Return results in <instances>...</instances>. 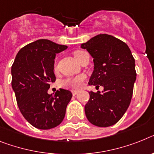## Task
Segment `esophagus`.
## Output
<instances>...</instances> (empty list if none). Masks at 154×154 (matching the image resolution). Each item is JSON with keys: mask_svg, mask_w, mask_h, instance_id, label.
<instances>
[{"mask_svg": "<svg viewBox=\"0 0 154 154\" xmlns=\"http://www.w3.org/2000/svg\"><path fill=\"white\" fill-rule=\"evenodd\" d=\"M73 95H76L78 93V91H73Z\"/></svg>", "mask_w": 154, "mask_h": 154, "instance_id": "1", "label": "esophagus"}]
</instances>
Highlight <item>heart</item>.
Segmentation results:
<instances>
[{
  "label": "heart",
  "mask_w": 154,
  "mask_h": 154,
  "mask_svg": "<svg viewBox=\"0 0 154 154\" xmlns=\"http://www.w3.org/2000/svg\"><path fill=\"white\" fill-rule=\"evenodd\" d=\"M86 53H87L86 51H82V50H76V51H73V56L77 61L80 62ZM55 69H56V66H55ZM84 80H85V77L82 76V75L76 76V77H67L66 79L63 81L62 85L64 88H66L77 89L81 87Z\"/></svg>",
  "instance_id": "b5f03b06"
}]
</instances>
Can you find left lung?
I'll list each match as a JSON object with an SVG mask.
<instances>
[{"mask_svg":"<svg viewBox=\"0 0 154 154\" xmlns=\"http://www.w3.org/2000/svg\"><path fill=\"white\" fill-rule=\"evenodd\" d=\"M81 48L94 59L88 84L104 88L102 92L89 91L85 114L92 125L109 127L121 120L131 103L136 79L135 59L125 42L108 34L95 36Z\"/></svg>","mask_w":154,"mask_h":154,"instance_id":"left-lung-1","label":"left lung"}]
</instances>
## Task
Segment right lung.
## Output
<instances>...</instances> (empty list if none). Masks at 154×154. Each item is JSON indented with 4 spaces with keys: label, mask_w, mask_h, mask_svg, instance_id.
Masks as SVG:
<instances>
[{
    "label": "right lung",
    "mask_w": 154,
    "mask_h": 154,
    "mask_svg": "<svg viewBox=\"0 0 154 154\" xmlns=\"http://www.w3.org/2000/svg\"><path fill=\"white\" fill-rule=\"evenodd\" d=\"M66 48L49 40H37L19 50L11 66V86L19 110L37 128H53L65 117L72 93L60 88L53 95L48 90L55 81V55Z\"/></svg>",
    "instance_id": "add662e5"
}]
</instances>
